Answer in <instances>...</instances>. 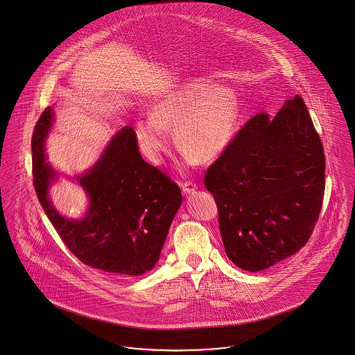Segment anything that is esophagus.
I'll use <instances>...</instances> for the list:
<instances>
[{
    "mask_svg": "<svg viewBox=\"0 0 355 355\" xmlns=\"http://www.w3.org/2000/svg\"><path fill=\"white\" fill-rule=\"evenodd\" d=\"M196 189H197V184H194L193 181H185V182L182 184V193H184V194L191 193V191H194Z\"/></svg>",
    "mask_w": 355,
    "mask_h": 355,
    "instance_id": "obj_1",
    "label": "esophagus"
}]
</instances>
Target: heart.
Returning a JSON list of instances; mask_svg holds the SVG:
<instances>
[{"instance_id":"b5f03b06","label":"heart","mask_w":355,"mask_h":355,"mask_svg":"<svg viewBox=\"0 0 355 355\" xmlns=\"http://www.w3.org/2000/svg\"><path fill=\"white\" fill-rule=\"evenodd\" d=\"M239 117L236 96L197 80L180 86L153 106L152 116L138 119L135 133L144 154L159 162L174 132L178 149L190 164L218 158L230 145Z\"/></svg>"}]
</instances>
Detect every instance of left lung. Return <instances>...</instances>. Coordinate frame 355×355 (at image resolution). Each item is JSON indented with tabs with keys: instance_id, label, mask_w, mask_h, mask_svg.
Masks as SVG:
<instances>
[{
	"instance_id": "left-lung-1",
	"label": "left lung",
	"mask_w": 355,
	"mask_h": 355,
	"mask_svg": "<svg viewBox=\"0 0 355 355\" xmlns=\"http://www.w3.org/2000/svg\"><path fill=\"white\" fill-rule=\"evenodd\" d=\"M324 152L304 100L249 119L207 168L226 255L261 271L307 243L321 214Z\"/></svg>"
}]
</instances>
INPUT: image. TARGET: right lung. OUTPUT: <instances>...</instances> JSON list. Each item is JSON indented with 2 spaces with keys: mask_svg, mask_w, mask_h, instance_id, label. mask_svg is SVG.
Listing matches in <instances>:
<instances>
[{
  "mask_svg": "<svg viewBox=\"0 0 355 355\" xmlns=\"http://www.w3.org/2000/svg\"><path fill=\"white\" fill-rule=\"evenodd\" d=\"M51 119V107H46L34 126L33 185L58 236L84 265L110 275L152 270L182 202L180 187L144 161L135 130L126 126L113 137L96 166L78 178L90 197L86 217L64 218L48 197L54 170L45 162L44 142Z\"/></svg>",
  "mask_w": 355,
  "mask_h": 355,
  "instance_id": "obj_1",
  "label": "right lung"
}]
</instances>
